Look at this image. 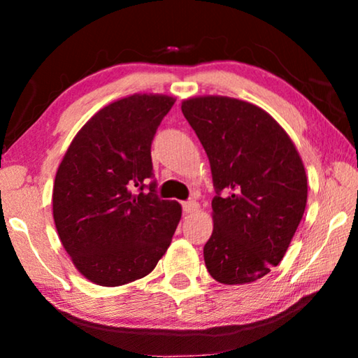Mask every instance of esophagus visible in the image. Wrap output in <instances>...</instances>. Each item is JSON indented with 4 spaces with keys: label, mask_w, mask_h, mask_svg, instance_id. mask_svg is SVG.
Here are the masks:
<instances>
[{
    "label": "esophagus",
    "mask_w": 358,
    "mask_h": 358,
    "mask_svg": "<svg viewBox=\"0 0 358 358\" xmlns=\"http://www.w3.org/2000/svg\"><path fill=\"white\" fill-rule=\"evenodd\" d=\"M182 210H184V213H187V215L195 213V212H199V203L195 202V200H189V202L182 203Z\"/></svg>",
    "instance_id": "obj_1"
}]
</instances>
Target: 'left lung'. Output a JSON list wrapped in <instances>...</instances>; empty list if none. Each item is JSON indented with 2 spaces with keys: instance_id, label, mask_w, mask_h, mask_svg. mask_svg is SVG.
Here are the masks:
<instances>
[{
  "instance_id": "8db88e82",
  "label": "left lung",
  "mask_w": 358,
  "mask_h": 358,
  "mask_svg": "<svg viewBox=\"0 0 358 358\" xmlns=\"http://www.w3.org/2000/svg\"><path fill=\"white\" fill-rule=\"evenodd\" d=\"M180 109L208 156L217 192L207 271L224 285L256 282L278 266L305 213L303 161L278 122L251 102L197 96Z\"/></svg>"
}]
</instances>
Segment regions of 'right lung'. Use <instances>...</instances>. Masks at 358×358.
<instances>
[{
  "label": "right lung",
  "mask_w": 358,
  "mask_h": 358,
  "mask_svg": "<svg viewBox=\"0 0 358 358\" xmlns=\"http://www.w3.org/2000/svg\"><path fill=\"white\" fill-rule=\"evenodd\" d=\"M176 99L134 94L102 107L68 146L53 184V220L78 272L101 287L135 282L153 271L182 208L161 200L151 141ZM149 190L146 191L145 187Z\"/></svg>",
  "instance_id": "add662e5"
}]
</instances>
